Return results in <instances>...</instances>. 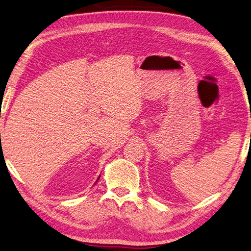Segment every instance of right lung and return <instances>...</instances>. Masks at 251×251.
Instances as JSON below:
<instances>
[{"label": "right lung", "mask_w": 251, "mask_h": 251, "mask_svg": "<svg viewBox=\"0 0 251 251\" xmlns=\"http://www.w3.org/2000/svg\"><path fill=\"white\" fill-rule=\"evenodd\" d=\"M99 178H100V177H99ZM99 178H98V180H99Z\"/></svg>", "instance_id": "1"}]
</instances>
